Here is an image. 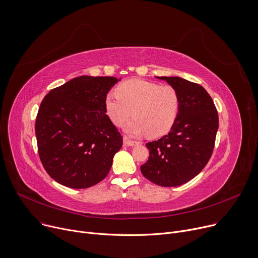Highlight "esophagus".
<instances>
[{
    "mask_svg": "<svg viewBox=\"0 0 258 258\" xmlns=\"http://www.w3.org/2000/svg\"><path fill=\"white\" fill-rule=\"evenodd\" d=\"M123 143H124V145H127V147H133V145H137L139 142L135 141V140H132L128 137H124L123 138Z\"/></svg>",
    "mask_w": 258,
    "mask_h": 258,
    "instance_id": "1",
    "label": "esophagus"
}]
</instances>
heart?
Segmentation results:
<instances>
[{
    "label": "heart",
    "instance_id": "heart-1",
    "mask_svg": "<svg viewBox=\"0 0 258 258\" xmlns=\"http://www.w3.org/2000/svg\"><path fill=\"white\" fill-rule=\"evenodd\" d=\"M104 107L117 126H121L132 114L135 116L125 125L130 135L148 133L151 137H159L175 124L180 108V95L170 84L131 79L119 84L116 93L106 95Z\"/></svg>",
    "mask_w": 258,
    "mask_h": 258
}]
</instances>
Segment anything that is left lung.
Returning <instances> with one entry per match:
<instances>
[{
  "label": "left lung",
  "instance_id": "1",
  "mask_svg": "<svg viewBox=\"0 0 258 258\" xmlns=\"http://www.w3.org/2000/svg\"><path fill=\"white\" fill-rule=\"evenodd\" d=\"M180 95L175 124L162 138L148 142L142 175L160 186H178L197 176L209 162L218 130V113L206 89L179 77H158Z\"/></svg>",
  "mask_w": 258,
  "mask_h": 258
}]
</instances>
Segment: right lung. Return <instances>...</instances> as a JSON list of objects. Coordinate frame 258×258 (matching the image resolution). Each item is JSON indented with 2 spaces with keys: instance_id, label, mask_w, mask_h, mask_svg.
Instances as JSON below:
<instances>
[{
  "instance_id": "right-lung-1",
  "label": "right lung",
  "mask_w": 258,
  "mask_h": 258,
  "mask_svg": "<svg viewBox=\"0 0 258 258\" xmlns=\"http://www.w3.org/2000/svg\"><path fill=\"white\" fill-rule=\"evenodd\" d=\"M115 77L81 76L44 97L36 119L40 160L62 185L86 188L107 176L122 136L106 115L104 99Z\"/></svg>"
}]
</instances>
